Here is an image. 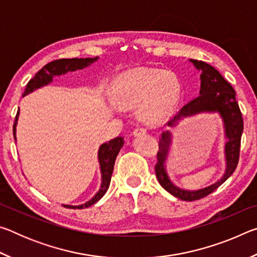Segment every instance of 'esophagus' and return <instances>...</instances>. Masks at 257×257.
<instances>
[{"instance_id": "34e87169", "label": "esophagus", "mask_w": 257, "mask_h": 257, "mask_svg": "<svg viewBox=\"0 0 257 257\" xmlns=\"http://www.w3.org/2000/svg\"><path fill=\"white\" fill-rule=\"evenodd\" d=\"M134 136H139V135H145L146 134V129L144 127H137L134 129Z\"/></svg>"}]
</instances>
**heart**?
<instances>
[{
    "label": "heart",
    "instance_id": "heart-1",
    "mask_svg": "<svg viewBox=\"0 0 257 257\" xmlns=\"http://www.w3.org/2000/svg\"><path fill=\"white\" fill-rule=\"evenodd\" d=\"M114 96L124 106L139 105L141 119L153 123L170 114L179 98V84L170 72L138 69L119 78Z\"/></svg>",
    "mask_w": 257,
    "mask_h": 257
}]
</instances>
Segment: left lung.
<instances>
[{"mask_svg":"<svg viewBox=\"0 0 257 257\" xmlns=\"http://www.w3.org/2000/svg\"><path fill=\"white\" fill-rule=\"evenodd\" d=\"M194 66L201 70V90L199 96L191 99L189 103L182 106L179 112L169 121L168 125H175L178 120L186 116L196 114L199 112H219L222 116L225 129V159H227V170L221 179L206 188L189 191L180 189L172 184L165 172L164 162L167 160L169 146L171 142V134L162 133L159 141V151L156 154L158 162L155 164V175L160 185L173 196L186 202H193L201 199L213 193L223 184L236 170L239 153H240V142L243 130V120L236 99V92L232 86L221 76V73L204 61L191 60Z\"/></svg>","mask_w":257,"mask_h":257,"instance_id":"8db88e82","label":"left lung"}]
</instances>
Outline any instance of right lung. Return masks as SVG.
<instances>
[{
  "mask_svg": "<svg viewBox=\"0 0 257 257\" xmlns=\"http://www.w3.org/2000/svg\"><path fill=\"white\" fill-rule=\"evenodd\" d=\"M96 60H97V56H95V58H85V59H78V58L59 59V60L52 61V62L45 64V66L43 67L41 70L36 73V75H35V77L28 81L23 96L27 95L28 93H32L33 90L40 88L42 86L50 84L54 76H60L62 75V73H67L69 71H75V70H78V69H84L86 67H88L89 64H92L94 61ZM18 115H19V111L17 112L15 124H14L15 139H16V125H17V120H18ZM122 146H123L122 137L113 138L108 143H104V144L101 145V147H99L98 150V161H99V167H101V173H102L101 188H99L97 194L95 195L90 201L82 204V205H78V206L63 205L64 207L78 208V210H79V208L88 207L96 203L97 201H99V199L104 196V194L106 193L108 186H110L111 176L113 172V168H114L116 155H118L119 151L121 150V147Z\"/></svg>",
  "mask_w": 257,
  "mask_h": 257,
  "instance_id": "obj_1",
  "label": "right lung"
}]
</instances>
